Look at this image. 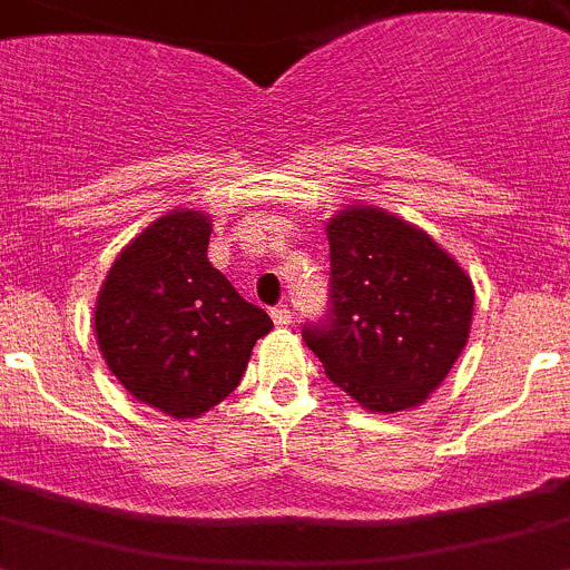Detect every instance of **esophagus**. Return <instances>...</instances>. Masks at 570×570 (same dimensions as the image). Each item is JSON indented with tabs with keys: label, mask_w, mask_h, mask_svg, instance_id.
Returning <instances> with one entry per match:
<instances>
[{
	"label": "esophagus",
	"mask_w": 570,
	"mask_h": 570,
	"mask_svg": "<svg viewBox=\"0 0 570 570\" xmlns=\"http://www.w3.org/2000/svg\"><path fill=\"white\" fill-rule=\"evenodd\" d=\"M269 315H273L275 326H289V323H292V312L286 309V306H275V309L269 312Z\"/></svg>",
	"instance_id": "obj_1"
}]
</instances>
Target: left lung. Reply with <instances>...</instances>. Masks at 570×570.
I'll return each mask as SVG.
<instances>
[{
	"label": "left lung",
	"instance_id": "left-lung-1",
	"mask_svg": "<svg viewBox=\"0 0 570 570\" xmlns=\"http://www.w3.org/2000/svg\"><path fill=\"white\" fill-rule=\"evenodd\" d=\"M326 236L332 306L303 340L365 411L422 405L470 337V275L428 233L382 207H345Z\"/></svg>",
	"mask_w": 570,
	"mask_h": 570
}]
</instances>
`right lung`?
Masks as SVG:
<instances>
[{"label": "right lung", "instance_id": "1", "mask_svg": "<svg viewBox=\"0 0 570 570\" xmlns=\"http://www.w3.org/2000/svg\"><path fill=\"white\" fill-rule=\"evenodd\" d=\"M210 216L165 213L117 255L95 303V337L117 382L142 405L196 419L247 371L273 328L207 261Z\"/></svg>", "mask_w": 570, "mask_h": 570}]
</instances>
